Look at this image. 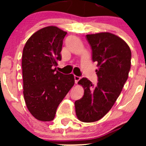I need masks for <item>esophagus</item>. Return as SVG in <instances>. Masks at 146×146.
Here are the masks:
<instances>
[{"label": "esophagus", "instance_id": "1", "mask_svg": "<svg viewBox=\"0 0 146 146\" xmlns=\"http://www.w3.org/2000/svg\"><path fill=\"white\" fill-rule=\"evenodd\" d=\"M80 78H81L80 77V76H76V75H74V80H75V83L76 84H77L78 83V82L80 80Z\"/></svg>", "mask_w": 146, "mask_h": 146}]
</instances>
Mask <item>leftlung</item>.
Masks as SVG:
<instances>
[{
    "label": "left lung",
    "instance_id": "8db88e82",
    "mask_svg": "<svg viewBox=\"0 0 146 146\" xmlns=\"http://www.w3.org/2000/svg\"><path fill=\"white\" fill-rule=\"evenodd\" d=\"M96 62L98 82L94 85L86 78L78 84L84 90L83 97L75 102L76 114L84 122H94L103 117L114 104L128 78L131 53L127 43L110 33L87 35Z\"/></svg>",
    "mask_w": 146,
    "mask_h": 146
}]
</instances>
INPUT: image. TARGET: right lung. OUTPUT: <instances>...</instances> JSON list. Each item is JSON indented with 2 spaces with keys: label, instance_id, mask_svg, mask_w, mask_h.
<instances>
[{
  "label": "right lung",
  "instance_id": "obj_1",
  "mask_svg": "<svg viewBox=\"0 0 146 146\" xmlns=\"http://www.w3.org/2000/svg\"><path fill=\"white\" fill-rule=\"evenodd\" d=\"M66 34L54 26L44 27L34 33L24 47V98L28 110L40 121L54 118L58 106L74 84L72 74H63L53 69L61 60Z\"/></svg>",
  "mask_w": 146,
  "mask_h": 146
}]
</instances>
